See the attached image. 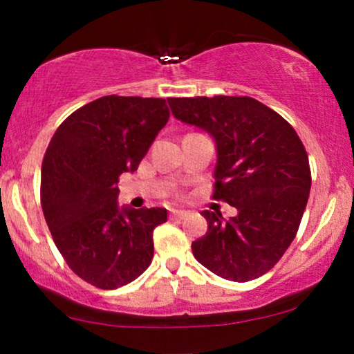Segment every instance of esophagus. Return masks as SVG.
I'll return each mask as SVG.
<instances>
[{
  "label": "esophagus",
  "instance_id": "obj_1",
  "mask_svg": "<svg viewBox=\"0 0 354 354\" xmlns=\"http://www.w3.org/2000/svg\"><path fill=\"white\" fill-rule=\"evenodd\" d=\"M171 217L172 219H183V217H187V211L171 209Z\"/></svg>",
  "mask_w": 354,
  "mask_h": 354
}]
</instances>
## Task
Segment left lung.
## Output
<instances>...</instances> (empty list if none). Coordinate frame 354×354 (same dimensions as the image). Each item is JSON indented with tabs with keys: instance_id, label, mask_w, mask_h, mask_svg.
I'll return each mask as SVG.
<instances>
[{
	"instance_id": "1",
	"label": "left lung",
	"mask_w": 354,
	"mask_h": 354,
	"mask_svg": "<svg viewBox=\"0 0 354 354\" xmlns=\"http://www.w3.org/2000/svg\"><path fill=\"white\" fill-rule=\"evenodd\" d=\"M174 118L214 138V200L236 207L229 221L203 211L205 236L193 256L219 277L258 279L279 263L297 235L311 190L308 153L295 129L250 96L169 98Z\"/></svg>"
}]
</instances>
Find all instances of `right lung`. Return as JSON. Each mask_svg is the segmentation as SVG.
I'll use <instances>...</instances> for the list:
<instances>
[{"label":"right lung","instance_id":"obj_1","mask_svg":"<svg viewBox=\"0 0 354 354\" xmlns=\"http://www.w3.org/2000/svg\"><path fill=\"white\" fill-rule=\"evenodd\" d=\"M162 98L109 95L82 106L53 135L41 164V209L67 266L101 290L151 264L164 207L118 205L119 176L138 164L169 120Z\"/></svg>","mask_w":354,"mask_h":354}]
</instances>
